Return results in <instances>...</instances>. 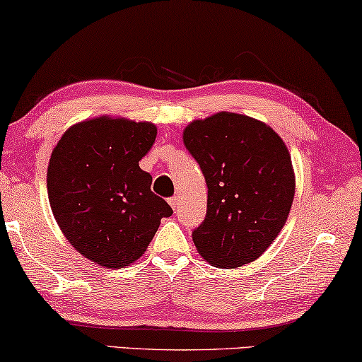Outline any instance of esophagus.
<instances>
[{
    "label": "esophagus",
    "instance_id": "obj_1",
    "mask_svg": "<svg viewBox=\"0 0 362 362\" xmlns=\"http://www.w3.org/2000/svg\"><path fill=\"white\" fill-rule=\"evenodd\" d=\"M169 204L174 209H177V206H179V197H172V198H169Z\"/></svg>",
    "mask_w": 362,
    "mask_h": 362
}]
</instances>
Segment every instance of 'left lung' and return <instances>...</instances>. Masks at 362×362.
<instances>
[{
    "instance_id": "obj_1",
    "label": "left lung",
    "mask_w": 362,
    "mask_h": 362,
    "mask_svg": "<svg viewBox=\"0 0 362 362\" xmlns=\"http://www.w3.org/2000/svg\"><path fill=\"white\" fill-rule=\"evenodd\" d=\"M183 144L208 185L206 218L193 244L209 265L237 268L276 239L293 206L291 154L267 123L233 112L192 122Z\"/></svg>"
}]
</instances>
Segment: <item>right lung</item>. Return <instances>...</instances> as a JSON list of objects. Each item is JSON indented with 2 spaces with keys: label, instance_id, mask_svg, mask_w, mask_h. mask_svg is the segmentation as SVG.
Here are the masks:
<instances>
[{
  "label": "right lung",
  "instance_id": "1",
  "mask_svg": "<svg viewBox=\"0 0 362 362\" xmlns=\"http://www.w3.org/2000/svg\"><path fill=\"white\" fill-rule=\"evenodd\" d=\"M156 134L149 122L97 117L68 128L53 149L47 172L53 216L69 244L97 265H132L172 214L139 167Z\"/></svg>",
  "mask_w": 362,
  "mask_h": 362
}]
</instances>
